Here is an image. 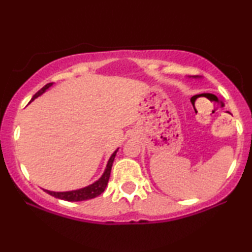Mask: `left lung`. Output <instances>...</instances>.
<instances>
[{
  "mask_svg": "<svg viewBox=\"0 0 252 252\" xmlns=\"http://www.w3.org/2000/svg\"><path fill=\"white\" fill-rule=\"evenodd\" d=\"M192 78H198V77H197V75H194V77H192Z\"/></svg>",
  "mask_w": 252,
  "mask_h": 252,
  "instance_id": "obj_1",
  "label": "left lung"
}]
</instances>
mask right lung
Instances as JSON below:
<instances>
[{"mask_svg":"<svg viewBox=\"0 0 252 252\" xmlns=\"http://www.w3.org/2000/svg\"><path fill=\"white\" fill-rule=\"evenodd\" d=\"M51 86H53V82L47 84L44 87L41 88L40 91L33 96L32 99H31V102L34 101L36 97H39L40 95H42L48 88L51 87ZM117 151H118V149H117L115 153L111 155V157H110V159L108 160V164H106L104 173H103L102 177L99 178L97 181H95L94 184L89 185L85 188H80V189H77V190H71V191H50V190H44V191H46L47 194L54 196V197L64 199V201H68V202L86 201V199H92V198L97 197L98 195H101L102 192L104 191V189L106 188V185H108L110 173H111V167H112L113 160H115Z\"/></svg>","mask_w":252,"mask_h":252,"instance_id":"1","label":"right lung"}]
</instances>
